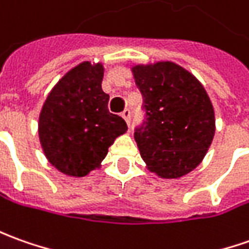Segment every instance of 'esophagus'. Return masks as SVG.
<instances>
[{"label":"esophagus","mask_w":249,"mask_h":249,"mask_svg":"<svg viewBox=\"0 0 249 249\" xmlns=\"http://www.w3.org/2000/svg\"><path fill=\"white\" fill-rule=\"evenodd\" d=\"M121 117L124 118L125 123L129 125V121H131V111L128 110V109H125V110L121 113Z\"/></svg>","instance_id":"esophagus-1"}]
</instances>
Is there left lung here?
Segmentation results:
<instances>
[{"label": "left lung", "instance_id": "obj_1", "mask_svg": "<svg viewBox=\"0 0 249 249\" xmlns=\"http://www.w3.org/2000/svg\"><path fill=\"white\" fill-rule=\"evenodd\" d=\"M147 118L135 132L146 167L160 178H180L200 165L215 135V113L203 84L172 61L131 68Z\"/></svg>", "mask_w": 249, "mask_h": 249}]
</instances>
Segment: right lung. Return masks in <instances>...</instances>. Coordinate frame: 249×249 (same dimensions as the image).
<instances>
[{"label": "right lung", "instance_id": "right-lung-1", "mask_svg": "<svg viewBox=\"0 0 249 249\" xmlns=\"http://www.w3.org/2000/svg\"><path fill=\"white\" fill-rule=\"evenodd\" d=\"M102 62L83 61L55 83L40 109L38 135L43 154L58 172L84 177L99 169L114 140L128 126L109 111Z\"/></svg>", "mask_w": 249, "mask_h": 249}]
</instances>
